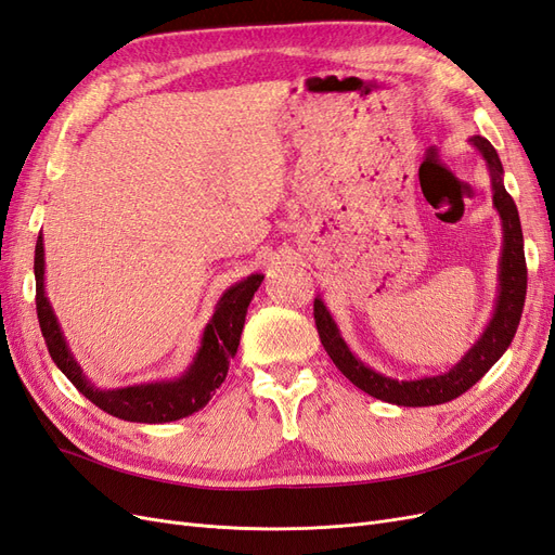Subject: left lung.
I'll return each mask as SVG.
<instances>
[{
  "instance_id": "left-lung-1",
  "label": "left lung",
  "mask_w": 555,
  "mask_h": 555,
  "mask_svg": "<svg viewBox=\"0 0 555 555\" xmlns=\"http://www.w3.org/2000/svg\"><path fill=\"white\" fill-rule=\"evenodd\" d=\"M486 159L491 173V188H493V206L500 212L502 220V257H500V287L495 312L491 317L489 326L483 328L481 338L467 349V354L451 367V371L422 377L410 382H398L393 377L379 375L373 367H367L351 354L343 335L335 326L331 312L326 310L322 298H314V324L319 340L328 351L331 361L338 365V371L367 396L379 398L384 402H393L402 408H428V405H442L453 398L465 393L469 386H475L491 365L505 354L512 345L520 312L526 304V289H528V268H526V251H524V231H520V220L514 198L505 190L502 182V164L495 153V147L483 137L469 139Z\"/></svg>"
}]
</instances>
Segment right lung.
<instances>
[{"mask_svg":"<svg viewBox=\"0 0 555 555\" xmlns=\"http://www.w3.org/2000/svg\"><path fill=\"white\" fill-rule=\"evenodd\" d=\"M43 266V238L39 236L35 249L37 314L43 340L48 345V354L53 357L55 365L66 375V379H69L88 400H92L99 410L137 424L176 422V418L190 416L208 405V400L227 379L229 363L236 357L241 345L247 306L263 280L261 273L249 275L222 294L220 304H217L212 319L204 331V338H201L196 357L182 377L173 382H153L106 391L96 389V386L82 375L69 345H66L62 328L57 324V317L53 308H50V300L46 296Z\"/></svg>","mask_w":555,"mask_h":555,"instance_id":"obj_1","label":"right lung"}]
</instances>
